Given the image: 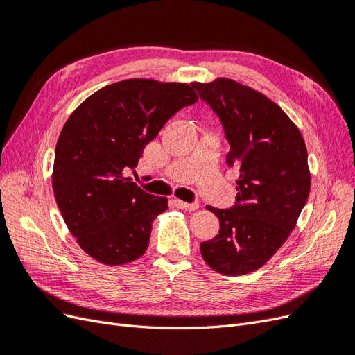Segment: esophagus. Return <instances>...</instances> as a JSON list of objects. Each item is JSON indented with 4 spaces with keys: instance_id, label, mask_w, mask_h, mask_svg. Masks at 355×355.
Returning a JSON list of instances; mask_svg holds the SVG:
<instances>
[{
    "instance_id": "1",
    "label": "esophagus",
    "mask_w": 355,
    "mask_h": 355,
    "mask_svg": "<svg viewBox=\"0 0 355 355\" xmlns=\"http://www.w3.org/2000/svg\"><path fill=\"white\" fill-rule=\"evenodd\" d=\"M175 202H176V206L179 207V209H185V210H197L198 207H200V204L197 202V201H194V202H185V201H180V200H175Z\"/></svg>"
}]
</instances>
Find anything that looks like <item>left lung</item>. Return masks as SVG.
Returning a JSON list of instances; mask_svg holds the SVG:
<instances>
[{
	"label": "left lung",
	"instance_id": "8db88e82",
	"mask_svg": "<svg viewBox=\"0 0 355 355\" xmlns=\"http://www.w3.org/2000/svg\"><path fill=\"white\" fill-rule=\"evenodd\" d=\"M192 87L222 123L227 164L240 168L234 206H207L220 228L200 250L219 274H249L270 261L296 227L311 188L306 146L280 106L252 87L228 78Z\"/></svg>",
	"mask_w": 355,
	"mask_h": 355
}]
</instances>
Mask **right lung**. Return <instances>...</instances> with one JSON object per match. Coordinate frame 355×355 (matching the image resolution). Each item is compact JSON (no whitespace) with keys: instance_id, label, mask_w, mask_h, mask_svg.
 Here are the masks:
<instances>
[{"instance_id":"right-lung-1","label":"right lung","mask_w":355,"mask_h":355,"mask_svg":"<svg viewBox=\"0 0 355 355\" xmlns=\"http://www.w3.org/2000/svg\"><path fill=\"white\" fill-rule=\"evenodd\" d=\"M197 101L188 84L124 80L93 93L68 118L53 191L68 230L93 259L123 265L146 252L167 198L148 194L127 175L170 118Z\"/></svg>"}]
</instances>
